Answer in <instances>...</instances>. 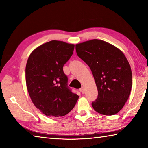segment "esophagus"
<instances>
[{"instance_id":"1","label":"esophagus","mask_w":148,"mask_h":148,"mask_svg":"<svg viewBox=\"0 0 148 148\" xmlns=\"http://www.w3.org/2000/svg\"><path fill=\"white\" fill-rule=\"evenodd\" d=\"M79 91H80V92H81V93H84V92H85V91H84V87L81 88Z\"/></svg>"}]
</instances>
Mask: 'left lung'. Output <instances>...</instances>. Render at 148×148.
<instances>
[{"instance_id":"1","label":"left lung","mask_w":148,"mask_h":148,"mask_svg":"<svg viewBox=\"0 0 148 148\" xmlns=\"http://www.w3.org/2000/svg\"><path fill=\"white\" fill-rule=\"evenodd\" d=\"M77 56L89 66L98 90L92 105L101 114L111 116L123 108L130 96L132 74L126 56L104 40L92 39L76 45Z\"/></svg>"}]
</instances>
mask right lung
Segmentation results:
<instances>
[{"label":"right lung","instance_id":"obj_1","mask_svg":"<svg viewBox=\"0 0 148 148\" xmlns=\"http://www.w3.org/2000/svg\"><path fill=\"white\" fill-rule=\"evenodd\" d=\"M74 49L73 44L53 40L37 47L28 58V92L34 106L47 116L67 114L79 99L67 87L68 79L63 71Z\"/></svg>","mask_w":148,"mask_h":148}]
</instances>
